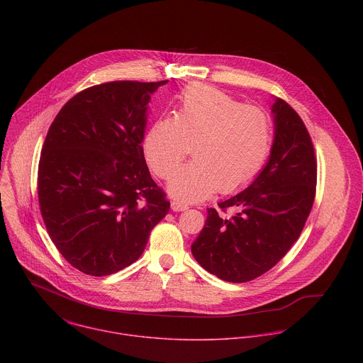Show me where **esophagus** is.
Instances as JSON below:
<instances>
[{"instance_id": "esophagus-1", "label": "esophagus", "mask_w": 363, "mask_h": 363, "mask_svg": "<svg viewBox=\"0 0 363 363\" xmlns=\"http://www.w3.org/2000/svg\"><path fill=\"white\" fill-rule=\"evenodd\" d=\"M171 208H172V211H185V210H188V205L185 202H182V201L174 199L171 202Z\"/></svg>"}]
</instances>
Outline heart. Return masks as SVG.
I'll return each mask as SVG.
<instances>
[{"instance_id":"obj_1","label":"heart","mask_w":363,"mask_h":363,"mask_svg":"<svg viewBox=\"0 0 363 363\" xmlns=\"http://www.w3.org/2000/svg\"><path fill=\"white\" fill-rule=\"evenodd\" d=\"M272 139V121L264 111L244 106L211 86L194 84L179 94L175 116L152 123L143 147L155 174L169 178L189 142H194V160L172 176L168 189L179 199L195 201L250 182L263 168Z\"/></svg>"}]
</instances>
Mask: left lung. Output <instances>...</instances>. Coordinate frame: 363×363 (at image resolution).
<instances>
[{
	"label": "left lung",
	"mask_w": 363,
	"mask_h": 363,
	"mask_svg": "<svg viewBox=\"0 0 363 363\" xmlns=\"http://www.w3.org/2000/svg\"><path fill=\"white\" fill-rule=\"evenodd\" d=\"M274 138L270 157L248 188L208 208L205 227L191 245L195 260L224 281L244 283L274 267L294 241L313 206L318 165L310 135L287 103L272 106Z\"/></svg>",
	"instance_id": "left-lung-1"
}]
</instances>
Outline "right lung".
I'll return each instance as SVG.
<instances>
[{
  "label": "right lung",
  "mask_w": 363,
  "mask_h": 363,
  "mask_svg": "<svg viewBox=\"0 0 363 363\" xmlns=\"http://www.w3.org/2000/svg\"><path fill=\"white\" fill-rule=\"evenodd\" d=\"M164 82H109L72 97L51 123L38 164L47 233L66 260L101 277L135 263L169 211L152 179L143 136Z\"/></svg>",
  "instance_id": "add662e5"
}]
</instances>
